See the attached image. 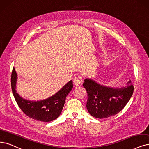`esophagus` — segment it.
Here are the masks:
<instances>
[{
  "mask_svg": "<svg viewBox=\"0 0 149 149\" xmlns=\"http://www.w3.org/2000/svg\"><path fill=\"white\" fill-rule=\"evenodd\" d=\"M82 83V77L80 76L76 77L74 80V85L75 86H79Z\"/></svg>",
  "mask_w": 149,
  "mask_h": 149,
  "instance_id": "1",
  "label": "esophagus"
}]
</instances>
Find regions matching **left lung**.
I'll return each mask as SVG.
<instances>
[{
    "mask_svg": "<svg viewBox=\"0 0 149 149\" xmlns=\"http://www.w3.org/2000/svg\"><path fill=\"white\" fill-rule=\"evenodd\" d=\"M87 92L86 108L93 117L105 118L117 114L128 103L134 91L131 81L121 88L101 85L86 79L83 84Z\"/></svg>",
    "mask_w": 149,
    "mask_h": 149,
    "instance_id": "1",
    "label": "left lung"
}]
</instances>
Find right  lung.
<instances>
[{
	"label": "right lung",
	"instance_id": "add662e5",
	"mask_svg": "<svg viewBox=\"0 0 149 149\" xmlns=\"http://www.w3.org/2000/svg\"><path fill=\"white\" fill-rule=\"evenodd\" d=\"M17 74L13 68L11 76L13 95L21 111L29 117L40 122H48L56 119L62 112L66 96L73 88L72 80L69 81L54 95L40 101H31L23 99L16 93Z\"/></svg>",
	"mask_w": 149,
	"mask_h": 149
}]
</instances>
